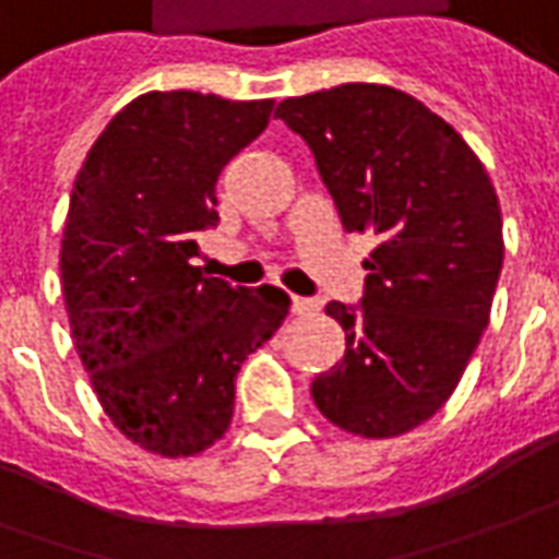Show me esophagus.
Listing matches in <instances>:
<instances>
[{"label":"esophagus","instance_id":"1","mask_svg":"<svg viewBox=\"0 0 559 559\" xmlns=\"http://www.w3.org/2000/svg\"><path fill=\"white\" fill-rule=\"evenodd\" d=\"M290 308H293V314H314V311L320 308V302L318 299H308V296H293Z\"/></svg>","mask_w":559,"mask_h":559}]
</instances>
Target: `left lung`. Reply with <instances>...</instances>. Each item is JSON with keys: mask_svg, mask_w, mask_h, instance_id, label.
<instances>
[{"mask_svg": "<svg viewBox=\"0 0 559 559\" xmlns=\"http://www.w3.org/2000/svg\"><path fill=\"white\" fill-rule=\"evenodd\" d=\"M275 115L311 147L342 226L378 239L360 302L326 306L347 345L311 381L314 405L354 436H402L448 402L487 330L502 272L497 190L454 127L402 90L342 84Z\"/></svg>", "mask_w": 559, "mask_h": 559, "instance_id": "obj_1", "label": "left lung"}]
</instances>
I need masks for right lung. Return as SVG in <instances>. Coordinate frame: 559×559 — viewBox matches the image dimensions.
<instances>
[{
  "mask_svg": "<svg viewBox=\"0 0 559 559\" xmlns=\"http://www.w3.org/2000/svg\"><path fill=\"white\" fill-rule=\"evenodd\" d=\"M272 99L144 93L78 171L62 229V299L105 415L159 456H193L233 420L236 374L278 330L290 296L193 266L217 226V175L266 130Z\"/></svg>",
  "mask_w": 559,
  "mask_h": 559,
  "instance_id": "add662e5",
  "label": "right lung"
}]
</instances>
